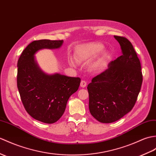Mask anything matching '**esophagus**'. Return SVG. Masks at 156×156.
<instances>
[{"label":"esophagus","instance_id":"1","mask_svg":"<svg viewBox=\"0 0 156 156\" xmlns=\"http://www.w3.org/2000/svg\"><path fill=\"white\" fill-rule=\"evenodd\" d=\"M86 82L85 80H82L81 82H80V86L82 87V88H84V87H86Z\"/></svg>","mask_w":156,"mask_h":156}]
</instances>
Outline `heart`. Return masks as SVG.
<instances>
[{
    "label": "heart",
    "instance_id": "1",
    "mask_svg": "<svg viewBox=\"0 0 156 156\" xmlns=\"http://www.w3.org/2000/svg\"><path fill=\"white\" fill-rule=\"evenodd\" d=\"M104 49V45L99 42H91L82 44L76 50L77 60L79 61H85L94 58L103 51ZM108 57H109V54L107 52H104L102 55L94 63L92 67L94 68H98L102 66ZM71 64L74 65V62L71 60Z\"/></svg>",
    "mask_w": 156,
    "mask_h": 156
}]
</instances>
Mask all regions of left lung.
Returning <instances> with one entry per match:
<instances>
[{"mask_svg":"<svg viewBox=\"0 0 156 156\" xmlns=\"http://www.w3.org/2000/svg\"><path fill=\"white\" fill-rule=\"evenodd\" d=\"M114 38L122 55L108 64L87 87L90 114L102 123L114 122L132 110L143 80L140 61L132 43L125 37Z\"/></svg>","mask_w":156,"mask_h":156,"instance_id":"obj_1","label":"left lung"}]
</instances>
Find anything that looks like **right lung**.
Here are the masks:
<instances>
[{"label":"right lung","mask_w":156,"mask_h":156,"mask_svg":"<svg viewBox=\"0 0 156 156\" xmlns=\"http://www.w3.org/2000/svg\"><path fill=\"white\" fill-rule=\"evenodd\" d=\"M62 44L63 41H34L23 50L17 63V87L25 110L46 124H53L62 117L68 99L80 84V78L45 73L35 60L38 50L59 48Z\"/></svg>","instance_id":"1"}]
</instances>
